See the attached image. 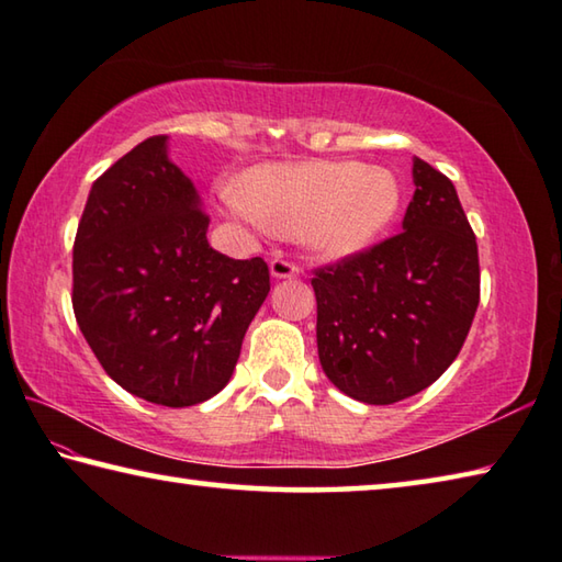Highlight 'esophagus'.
<instances>
[{
  "mask_svg": "<svg viewBox=\"0 0 562 562\" xmlns=\"http://www.w3.org/2000/svg\"><path fill=\"white\" fill-rule=\"evenodd\" d=\"M269 269H271L273 279H291V276L299 273V266L293 263V261H289L286 256H276V259H271Z\"/></svg>",
  "mask_w": 562,
  "mask_h": 562,
  "instance_id": "34e87169",
  "label": "esophagus"
}]
</instances>
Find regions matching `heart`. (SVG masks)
I'll return each mask as SVG.
<instances>
[{
  "label": "heart",
  "instance_id": "b5f03b06",
  "mask_svg": "<svg viewBox=\"0 0 562 562\" xmlns=\"http://www.w3.org/2000/svg\"><path fill=\"white\" fill-rule=\"evenodd\" d=\"M216 192L239 222L301 236L326 259L366 249L395 222L402 204L395 172L358 162L261 165L246 175V184L222 180Z\"/></svg>",
  "mask_w": 562,
  "mask_h": 562
}]
</instances>
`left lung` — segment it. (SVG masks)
<instances>
[{"label":"left lung","mask_w":562,"mask_h":562,"mask_svg":"<svg viewBox=\"0 0 562 562\" xmlns=\"http://www.w3.org/2000/svg\"><path fill=\"white\" fill-rule=\"evenodd\" d=\"M402 232L316 269L318 358L368 405L417 395L457 360L479 306L476 236L447 175L412 160Z\"/></svg>","instance_id":"left-lung-1"}]
</instances>
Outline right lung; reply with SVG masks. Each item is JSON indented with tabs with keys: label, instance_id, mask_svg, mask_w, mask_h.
<instances>
[{
	"label": "right lung",
	"instance_id": "add662e5",
	"mask_svg": "<svg viewBox=\"0 0 562 562\" xmlns=\"http://www.w3.org/2000/svg\"><path fill=\"white\" fill-rule=\"evenodd\" d=\"M210 216L147 137L98 177L74 241V313L117 385L162 407H192L229 382L244 333L269 296L261 256L206 241Z\"/></svg>",
	"mask_w": 562,
	"mask_h": 562
}]
</instances>
